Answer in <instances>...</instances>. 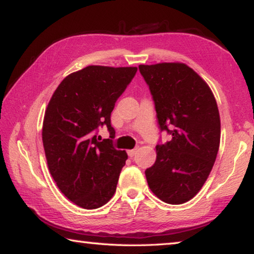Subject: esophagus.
I'll return each mask as SVG.
<instances>
[{"label":"esophagus","mask_w":254,"mask_h":254,"mask_svg":"<svg viewBox=\"0 0 254 254\" xmlns=\"http://www.w3.org/2000/svg\"><path fill=\"white\" fill-rule=\"evenodd\" d=\"M136 151H137V149H132V150H127V154H128V157H134L135 156V153H136Z\"/></svg>","instance_id":"1"}]
</instances>
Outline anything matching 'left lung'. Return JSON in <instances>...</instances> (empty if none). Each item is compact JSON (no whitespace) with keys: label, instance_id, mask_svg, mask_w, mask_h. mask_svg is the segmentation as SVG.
I'll return each instance as SVG.
<instances>
[{"label":"left lung","instance_id":"8db88e82","mask_svg":"<svg viewBox=\"0 0 254 254\" xmlns=\"http://www.w3.org/2000/svg\"><path fill=\"white\" fill-rule=\"evenodd\" d=\"M149 86L160 131L171 135L156 145L157 159L145 170L150 189L173 205L191 199L203 187L221 140L217 104L208 85L185 64L140 65Z\"/></svg>","mask_w":254,"mask_h":254}]
</instances>
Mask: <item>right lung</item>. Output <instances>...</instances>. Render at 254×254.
I'll use <instances>...</instances> for the list:
<instances>
[{"mask_svg": "<svg viewBox=\"0 0 254 254\" xmlns=\"http://www.w3.org/2000/svg\"><path fill=\"white\" fill-rule=\"evenodd\" d=\"M136 67L88 66L68 75L47 107L42 127L47 163L60 191L85 209L105 205L117 190L127 154L114 148L111 113ZM106 126L111 139H97Z\"/></svg>", "mask_w": 254, "mask_h": 254, "instance_id": "right-lung-1", "label": "right lung"}]
</instances>
